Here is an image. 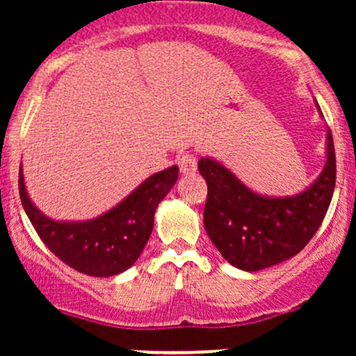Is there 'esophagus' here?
Segmentation results:
<instances>
[{
	"label": "esophagus",
	"instance_id": "34e87169",
	"mask_svg": "<svg viewBox=\"0 0 356 356\" xmlns=\"http://www.w3.org/2000/svg\"><path fill=\"white\" fill-rule=\"evenodd\" d=\"M177 165L184 175L194 174L197 169V161L192 154H182L177 157Z\"/></svg>",
	"mask_w": 356,
	"mask_h": 356
}]
</instances>
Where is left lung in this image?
<instances>
[{
  "label": "left lung",
  "mask_w": 356,
  "mask_h": 356,
  "mask_svg": "<svg viewBox=\"0 0 356 356\" xmlns=\"http://www.w3.org/2000/svg\"><path fill=\"white\" fill-rule=\"evenodd\" d=\"M326 142L320 177L289 197H264L219 162L206 157L199 161V172L207 182L204 227L227 263L259 271L296 256L309 243L325 219L337 182L332 130Z\"/></svg>",
  "instance_id": "obj_1"
}]
</instances>
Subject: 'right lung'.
<instances>
[{
  "label": "right lung",
  "mask_w": 356,
  "mask_h": 356,
  "mask_svg": "<svg viewBox=\"0 0 356 356\" xmlns=\"http://www.w3.org/2000/svg\"><path fill=\"white\" fill-rule=\"evenodd\" d=\"M177 175V165L150 175L113 209L81 222H58L36 209L24 189L22 167L18 187L23 209L44 246L75 271L108 277L124 273L138 259L152 232L155 209Z\"/></svg>",
  "instance_id": "obj_1"
}]
</instances>
